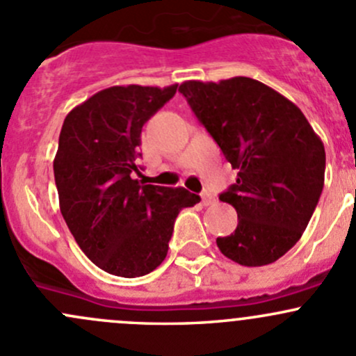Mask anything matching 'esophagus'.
<instances>
[{
  "label": "esophagus",
  "instance_id": "esophagus-1",
  "mask_svg": "<svg viewBox=\"0 0 356 356\" xmlns=\"http://www.w3.org/2000/svg\"><path fill=\"white\" fill-rule=\"evenodd\" d=\"M214 202H216V197L212 195V193H209V192L202 193V204L204 205H212Z\"/></svg>",
  "mask_w": 356,
  "mask_h": 356
}]
</instances>
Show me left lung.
I'll list each match as a JSON object with an SVG mask.
<instances>
[{"label":"left lung","instance_id":"obj_1","mask_svg":"<svg viewBox=\"0 0 356 356\" xmlns=\"http://www.w3.org/2000/svg\"><path fill=\"white\" fill-rule=\"evenodd\" d=\"M199 122L238 170L219 195L238 226L216 240L247 267L276 262L302 238L324 186V144L298 106L248 76L179 86Z\"/></svg>","mask_w":356,"mask_h":356}]
</instances>
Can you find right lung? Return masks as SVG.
Returning a JSON list of instances; mask_svg holds the SVG:
<instances>
[{"mask_svg":"<svg viewBox=\"0 0 356 356\" xmlns=\"http://www.w3.org/2000/svg\"><path fill=\"white\" fill-rule=\"evenodd\" d=\"M177 87H109L73 108L61 127L53 163L61 214L83 254L115 276L152 273L166 259L179 211L200 202L183 186L131 178L142 127Z\"/></svg>","mask_w":356,"mask_h":356,"instance_id":"add662e5","label":"right lung"}]
</instances>
